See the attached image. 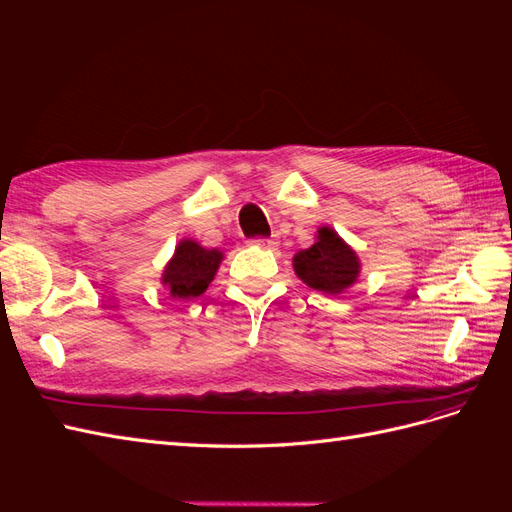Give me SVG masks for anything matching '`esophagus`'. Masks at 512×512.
Segmentation results:
<instances>
[{
	"instance_id": "obj_1",
	"label": "esophagus",
	"mask_w": 512,
	"mask_h": 512,
	"mask_svg": "<svg viewBox=\"0 0 512 512\" xmlns=\"http://www.w3.org/2000/svg\"><path fill=\"white\" fill-rule=\"evenodd\" d=\"M254 245H258V247H265V250H275V247H277V241H275V239H256V241H254Z\"/></svg>"
}]
</instances>
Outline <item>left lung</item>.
I'll return each instance as SVG.
<instances>
[{
	"mask_svg": "<svg viewBox=\"0 0 512 512\" xmlns=\"http://www.w3.org/2000/svg\"><path fill=\"white\" fill-rule=\"evenodd\" d=\"M299 280L324 294H342L361 275V260L331 226H320L316 243L292 258Z\"/></svg>",
	"mask_w": 512,
	"mask_h": 512,
	"instance_id": "left-lung-1",
	"label": "left lung"
}]
</instances>
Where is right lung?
<instances>
[{"label": "right lung", "instance_id": "1", "mask_svg": "<svg viewBox=\"0 0 512 512\" xmlns=\"http://www.w3.org/2000/svg\"><path fill=\"white\" fill-rule=\"evenodd\" d=\"M222 260L220 250H207L194 239H181L173 258L166 262L160 282L173 299L200 297L213 282Z\"/></svg>", "mask_w": 512, "mask_h": 512}]
</instances>
